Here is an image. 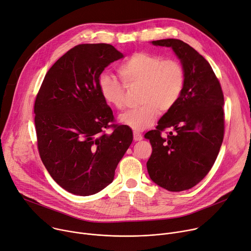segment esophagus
Masks as SVG:
<instances>
[{"label":"esophagus","instance_id":"esophagus-1","mask_svg":"<svg viewBox=\"0 0 251 251\" xmlns=\"http://www.w3.org/2000/svg\"><path fill=\"white\" fill-rule=\"evenodd\" d=\"M133 138H134V141H136V142L141 141L143 139L142 135L140 133H138V132H136V131L133 133Z\"/></svg>","mask_w":251,"mask_h":251}]
</instances>
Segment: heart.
<instances>
[{
    "mask_svg": "<svg viewBox=\"0 0 251 251\" xmlns=\"http://www.w3.org/2000/svg\"><path fill=\"white\" fill-rule=\"evenodd\" d=\"M119 74L127 87L140 86L137 108L121 114L120 123L135 130L151 127L159 114L172 109L178 102L185 83V73L178 62L139 52L119 66ZM102 98L110 106L122 109L125 85L115 77L102 73L98 79Z\"/></svg>",
    "mask_w": 251,
    "mask_h": 251,
    "instance_id": "b5f03b06",
    "label": "heart"
}]
</instances>
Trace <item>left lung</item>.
Returning a JSON list of instances; mask_svg holds the SVG:
<instances>
[{"mask_svg":"<svg viewBox=\"0 0 251 251\" xmlns=\"http://www.w3.org/2000/svg\"><path fill=\"white\" fill-rule=\"evenodd\" d=\"M169 47L185 73L182 94L175 106L148 131L152 154L147 161L151 180L173 192L192 188L207 175L219 153L224 135V98L210 64L188 44L177 39L151 42ZM176 132L162 138L161 131Z\"/></svg>","mask_w":251,"mask_h":251,"instance_id":"left-lung-1","label":"left lung"}]
</instances>
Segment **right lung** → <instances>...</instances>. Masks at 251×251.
<instances>
[{"label": "right lung", "mask_w": 251, "mask_h": 251, "mask_svg": "<svg viewBox=\"0 0 251 251\" xmlns=\"http://www.w3.org/2000/svg\"><path fill=\"white\" fill-rule=\"evenodd\" d=\"M124 55L109 44H82L48 71L36 98L38 149L51 177L66 191L95 194L112 183L133 140L125 125H110L113 112L102 98L98 79ZM113 127L112 133L104 128Z\"/></svg>", "instance_id": "right-lung-1"}]
</instances>
